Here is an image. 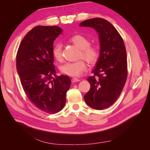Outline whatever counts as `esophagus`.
<instances>
[{
  "mask_svg": "<svg viewBox=\"0 0 150 150\" xmlns=\"http://www.w3.org/2000/svg\"><path fill=\"white\" fill-rule=\"evenodd\" d=\"M80 81L81 80L78 79V78H72L71 79V81H72V83H76V82H79V81Z\"/></svg>",
  "mask_w": 150,
  "mask_h": 150,
  "instance_id": "34e87169",
  "label": "esophagus"
}]
</instances>
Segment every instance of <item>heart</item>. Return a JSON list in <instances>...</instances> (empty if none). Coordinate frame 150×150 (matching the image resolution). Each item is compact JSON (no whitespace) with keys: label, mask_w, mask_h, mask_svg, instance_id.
I'll return each instance as SVG.
<instances>
[{"label":"heart","mask_w":150,"mask_h":150,"mask_svg":"<svg viewBox=\"0 0 150 150\" xmlns=\"http://www.w3.org/2000/svg\"><path fill=\"white\" fill-rule=\"evenodd\" d=\"M69 41L80 49L79 58H83L90 66L96 64L99 57V51L97 47L91 46L89 39L81 34L71 36ZM52 56L57 61L62 60V46L60 43L54 46L52 50ZM87 66L84 60L80 59L74 62H67L60 67L63 74L71 77H78L86 70Z\"/></svg>","instance_id":"obj_1"}]
</instances>
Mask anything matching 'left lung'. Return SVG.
I'll use <instances>...</instances> for the list:
<instances>
[{
	"label": "left lung",
	"mask_w": 150,
	"mask_h": 150,
	"mask_svg": "<svg viewBox=\"0 0 150 150\" xmlns=\"http://www.w3.org/2000/svg\"><path fill=\"white\" fill-rule=\"evenodd\" d=\"M80 27L92 28L99 35L100 54L94 76L87 79L91 88L84 99L91 108L103 110L117 100L126 83L128 64L125 43L115 27L102 18L84 21Z\"/></svg>",
	"instance_id": "obj_1"
}]
</instances>
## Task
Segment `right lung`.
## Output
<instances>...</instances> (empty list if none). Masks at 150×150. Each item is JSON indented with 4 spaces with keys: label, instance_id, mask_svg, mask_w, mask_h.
I'll return each mask as SVG.
<instances>
[{
    "label": "right lung",
    "instance_id": "right-lung-1",
    "mask_svg": "<svg viewBox=\"0 0 150 150\" xmlns=\"http://www.w3.org/2000/svg\"><path fill=\"white\" fill-rule=\"evenodd\" d=\"M62 29L57 26L38 25L22 39L16 56L21 83L29 101L49 114L61 111L66 104L71 81L69 76L56 74L52 50Z\"/></svg>",
    "mask_w": 150,
    "mask_h": 150
}]
</instances>
